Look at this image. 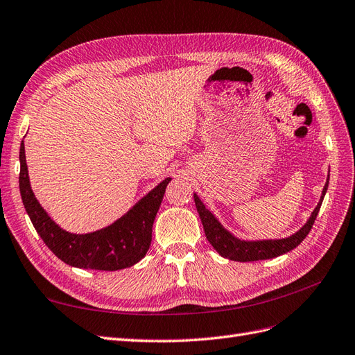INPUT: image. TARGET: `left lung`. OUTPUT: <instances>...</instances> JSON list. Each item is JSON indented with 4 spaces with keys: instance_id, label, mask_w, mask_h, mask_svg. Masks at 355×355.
Segmentation results:
<instances>
[{
    "instance_id": "1",
    "label": "left lung",
    "mask_w": 355,
    "mask_h": 355,
    "mask_svg": "<svg viewBox=\"0 0 355 355\" xmlns=\"http://www.w3.org/2000/svg\"><path fill=\"white\" fill-rule=\"evenodd\" d=\"M327 186H329V178H327L326 186L322 189L321 200L318 202L315 209H313L312 216L309 217L306 225L303 226L299 232H296L295 235H291L290 238L277 239V241H256V242L241 241L235 236H232L226 229H223V226L217 221V218L211 214L204 204H202L198 195H195V204H196L202 225H204L207 239L209 241V244L214 247V250L220 256L235 260V261L266 260V259L286 254V252L296 248L300 242L306 238L309 230L313 226V221H315L318 216V211L322 204V198L326 195Z\"/></svg>"
}]
</instances>
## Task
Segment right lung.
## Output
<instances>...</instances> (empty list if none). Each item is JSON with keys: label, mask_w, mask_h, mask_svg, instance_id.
<instances>
[{"label": "right lung", "mask_w": 355, "mask_h": 355, "mask_svg": "<svg viewBox=\"0 0 355 355\" xmlns=\"http://www.w3.org/2000/svg\"><path fill=\"white\" fill-rule=\"evenodd\" d=\"M19 160V189L25 209L37 234L56 257L80 269L119 270L135 265L146 256L151 242V227L171 178L162 181L111 226L94 234L74 235L60 229L35 199L29 186L24 141L20 144Z\"/></svg>", "instance_id": "right-lung-1"}]
</instances>
